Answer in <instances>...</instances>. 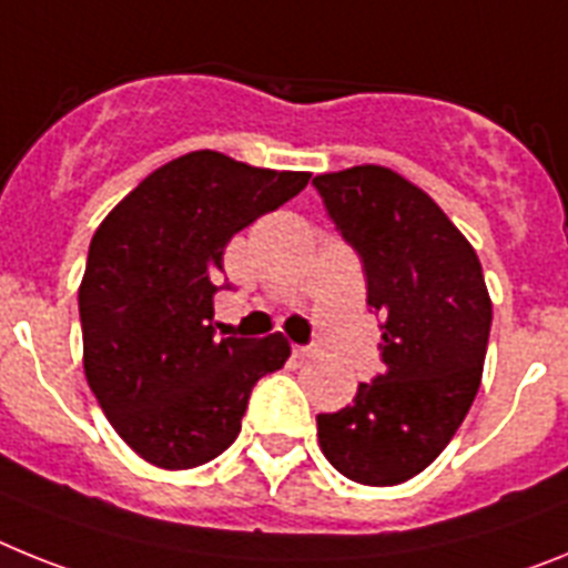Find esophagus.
<instances>
[{"mask_svg":"<svg viewBox=\"0 0 568 568\" xmlns=\"http://www.w3.org/2000/svg\"><path fill=\"white\" fill-rule=\"evenodd\" d=\"M294 357H297V359H314V357H317V348H314V345H294Z\"/></svg>","mask_w":568,"mask_h":568,"instance_id":"obj_1","label":"esophagus"}]
</instances>
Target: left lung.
I'll list each match as a JSON object with an SVG mask.
<instances>
[{"label": "left lung", "instance_id": "8db88e82", "mask_svg": "<svg viewBox=\"0 0 568 568\" xmlns=\"http://www.w3.org/2000/svg\"><path fill=\"white\" fill-rule=\"evenodd\" d=\"M343 240L363 260L383 317V374L352 406L317 414L323 455L363 486L412 480L455 437L480 388L491 300L480 260L423 189L383 165L314 176Z\"/></svg>", "mask_w": 568, "mask_h": 568}]
</instances>
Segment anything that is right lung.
Here are the masks:
<instances>
[{
	"mask_svg": "<svg viewBox=\"0 0 568 568\" xmlns=\"http://www.w3.org/2000/svg\"><path fill=\"white\" fill-rule=\"evenodd\" d=\"M220 151L165 162L102 220L79 285L82 363L108 423L142 460L194 468L236 440L251 388L291 345L216 337L214 271L236 231L308 185Z\"/></svg>",
	"mask_w": 568,
	"mask_h": 568,
	"instance_id": "1",
	"label": "right lung"
}]
</instances>
